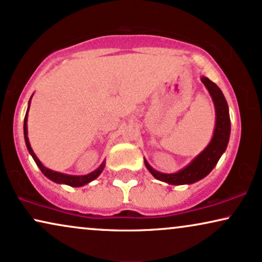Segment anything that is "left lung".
<instances>
[{"label": "left lung", "instance_id": "8db88e82", "mask_svg": "<svg viewBox=\"0 0 262 262\" xmlns=\"http://www.w3.org/2000/svg\"><path fill=\"white\" fill-rule=\"evenodd\" d=\"M201 82L208 90V93H210L211 98L213 100L215 110L214 132L210 144L206 146L204 151L199 153L187 166H184L183 169H181L180 171L175 173H164L157 171L145 159V165L155 179L172 184V186L191 184L206 177L213 170V167L217 165L219 158L225 152L229 144L231 123H230L229 106L225 97L223 95L221 89L206 76H201Z\"/></svg>", "mask_w": 262, "mask_h": 262}]
</instances>
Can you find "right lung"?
<instances>
[{
	"label": "right lung",
	"instance_id": "1",
	"mask_svg": "<svg viewBox=\"0 0 262 262\" xmlns=\"http://www.w3.org/2000/svg\"><path fill=\"white\" fill-rule=\"evenodd\" d=\"M31 99H32V97H31L30 100H29V106H27V111H26V115H25V120H24V138H25V142H26V147L29 149L30 155L32 156V158L34 162H36L37 166L39 167L40 171L44 173L45 176L48 177L49 180H51L52 182L55 183H60V184H67V186H71V187H81V186H85V184L92 182L93 180H96L97 177H98L102 171L104 170V167H105V162H103L100 164V166L98 169H96L95 171L87 173V175H82V176H75V175H67V173H62V172H57V171H54V170H50L48 169V167H45L43 164L39 159H38V157L36 156V153L33 152L32 147H31L30 145V140H29V137H27V115H29V110H30V105H31Z\"/></svg>",
	"mask_w": 262,
	"mask_h": 262
}]
</instances>
